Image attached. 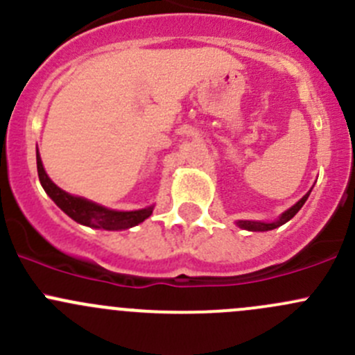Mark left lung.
Returning a JSON list of instances; mask_svg holds the SVG:
<instances>
[{
  "label": "left lung",
  "mask_w": 355,
  "mask_h": 355,
  "mask_svg": "<svg viewBox=\"0 0 355 355\" xmlns=\"http://www.w3.org/2000/svg\"><path fill=\"white\" fill-rule=\"evenodd\" d=\"M309 194H311V191L307 192V194L304 196V198L300 199L299 202L293 204V206L290 207V209L285 211V213H282V216L278 218V220L271 221V223H264V221L241 220V221H237V225H239V227H241V228H244V230H249V232H268V230H273V228L282 227V225L287 223L288 220H292V218L295 216L297 213H299V209L304 206V202H306L307 198H309Z\"/></svg>",
  "instance_id": "1"
}]
</instances>
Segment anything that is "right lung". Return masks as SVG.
<instances>
[{
  "mask_svg": "<svg viewBox=\"0 0 355 355\" xmlns=\"http://www.w3.org/2000/svg\"><path fill=\"white\" fill-rule=\"evenodd\" d=\"M35 159H37L39 182H41L46 194L55 200V204L63 211V213L68 214V216H70L71 220L77 221V223L110 232L127 230V228H132L135 227V225L142 223L146 218H149L153 214V206L137 211H114L108 209V207L105 206H99V204L92 202V200L68 194V192L62 191L58 185L53 184L51 178L48 177L44 166H42L39 151L35 153Z\"/></svg>",
  "mask_w": 355,
  "mask_h": 355,
  "instance_id": "obj_1",
  "label": "right lung"
}]
</instances>
